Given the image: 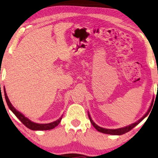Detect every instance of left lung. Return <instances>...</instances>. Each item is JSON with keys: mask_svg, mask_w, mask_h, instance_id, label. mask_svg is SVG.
Returning a JSON list of instances; mask_svg holds the SVG:
<instances>
[{"mask_svg": "<svg viewBox=\"0 0 158 158\" xmlns=\"http://www.w3.org/2000/svg\"><path fill=\"white\" fill-rule=\"evenodd\" d=\"M153 100L154 99H152V104H151V106L150 109H149V110L148 111V112L146 113L145 116H143L142 118L139 119V120H138L137 122V123H133L132 124H130V125L129 126H127L125 127H123V128H119V129H116V130H110V129H105V128H102V127H99L98 125H97L96 124H95L94 122L92 121V119H91L90 117V115L89 114V120L91 123H92V125L94 127L95 129L96 130H97L99 131V132H102V133H104V134H109V135H123V134H125V133L128 132L129 131H130L132 129H133L135 127V126H137V124H138L140 122L143 120V119H145V117L148 116V114H149V112H150V111L151 110V108H152V103H153Z\"/></svg>", "mask_w": 158, "mask_h": 158, "instance_id": "1", "label": "left lung"}]
</instances>
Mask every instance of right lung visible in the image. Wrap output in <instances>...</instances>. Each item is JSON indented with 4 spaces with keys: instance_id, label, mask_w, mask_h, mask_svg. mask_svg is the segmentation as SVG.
Returning <instances> with one entry per match:
<instances>
[{
    "instance_id": "right-lung-1",
    "label": "right lung",
    "mask_w": 158,
    "mask_h": 158,
    "mask_svg": "<svg viewBox=\"0 0 158 158\" xmlns=\"http://www.w3.org/2000/svg\"><path fill=\"white\" fill-rule=\"evenodd\" d=\"M4 93H5V98H6V103H7L8 107L10 110L12 111L15 116L17 117V118H19L20 121L23 123L24 125H25L26 127H28V129L32 130H52V129H54L60 123V122L61 120V118H60L58 120L54 122V123H48V124H37L35 123H33L28 119V118H26L23 116V114H21V112H19V111H17L12 106L11 103H10L9 99H8L7 94H6V92L5 91V88H4Z\"/></svg>"
}]
</instances>
